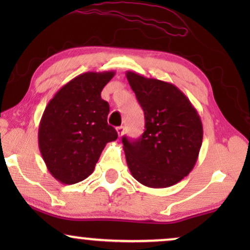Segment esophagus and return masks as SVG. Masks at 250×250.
Returning a JSON list of instances; mask_svg holds the SVG:
<instances>
[{
  "mask_svg": "<svg viewBox=\"0 0 250 250\" xmlns=\"http://www.w3.org/2000/svg\"><path fill=\"white\" fill-rule=\"evenodd\" d=\"M116 131L118 133V136L121 138V136L124 134V126H119V127L116 128Z\"/></svg>",
  "mask_w": 250,
  "mask_h": 250,
  "instance_id": "esophagus-1",
  "label": "esophagus"
}]
</instances>
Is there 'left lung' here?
<instances>
[{
  "label": "left lung",
  "mask_w": 250,
  "mask_h": 250,
  "mask_svg": "<svg viewBox=\"0 0 250 250\" xmlns=\"http://www.w3.org/2000/svg\"><path fill=\"white\" fill-rule=\"evenodd\" d=\"M126 77L146 119L140 139H122L129 172L146 187H172L196 165L204 134L200 116L174 84L134 71Z\"/></svg>",
  "instance_id": "left-lung-1"
}]
</instances>
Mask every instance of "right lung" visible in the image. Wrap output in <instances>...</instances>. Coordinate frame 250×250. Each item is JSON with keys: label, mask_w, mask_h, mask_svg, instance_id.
<instances>
[{"label": "right lung", "mask_w": 250, "mask_h": 250, "mask_svg": "<svg viewBox=\"0 0 250 250\" xmlns=\"http://www.w3.org/2000/svg\"><path fill=\"white\" fill-rule=\"evenodd\" d=\"M115 71L78 75L49 101L39 126V146L54 179L75 184L93 173L102 150L117 139L108 125L109 104L101 91Z\"/></svg>", "instance_id": "1"}]
</instances>
